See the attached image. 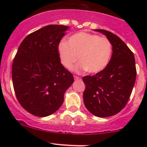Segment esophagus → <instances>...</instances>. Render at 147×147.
I'll return each instance as SVG.
<instances>
[{"mask_svg": "<svg viewBox=\"0 0 147 147\" xmlns=\"http://www.w3.org/2000/svg\"><path fill=\"white\" fill-rule=\"evenodd\" d=\"M74 78H75V80H81V78H79V77H78V76H74Z\"/></svg>", "mask_w": 147, "mask_h": 147, "instance_id": "esophagus-1", "label": "esophagus"}]
</instances>
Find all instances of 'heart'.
<instances>
[{
    "label": "heart",
    "instance_id": "b5f03b06",
    "mask_svg": "<svg viewBox=\"0 0 147 147\" xmlns=\"http://www.w3.org/2000/svg\"><path fill=\"white\" fill-rule=\"evenodd\" d=\"M60 62L67 69H71L80 60L75 67L77 72L87 70L89 73L102 72L109 63L112 55V45L108 38L86 32H78L67 41L58 45Z\"/></svg>",
    "mask_w": 147,
    "mask_h": 147
}]
</instances>
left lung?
<instances>
[{
	"label": "left lung",
	"instance_id": "obj_1",
	"mask_svg": "<svg viewBox=\"0 0 147 147\" xmlns=\"http://www.w3.org/2000/svg\"><path fill=\"white\" fill-rule=\"evenodd\" d=\"M112 45L109 63L102 72L84 76L83 99L86 108L94 116L108 117L119 112L127 105L137 75L134 54L128 46L109 31L97 29Z\"/></svg>",
	"mask_w": 147,
	"mask_h": 147
}]
</instances>
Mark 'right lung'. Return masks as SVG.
Returning a JSON list of instances; mask_svg holds the SVG:
<instances>
[{
  "instance_id": "right-lung-1",
  "label": "right lung",
  "mask_w": 147,
  "mask_h": 147,
  "mask_svg": "<svg viewBox=\"0 0 147 147\" xmlns=\"http://www.w3.org/2000/svg\"><path fill=\"white\" fill-rule=\"evenodd\" d=\"M68 26L50 25L29 34L23 40L12 65L17 100L29 113L49 116L64 102L73 75L60 63L58 45Z\"/></svg>"
}]
</instances>
